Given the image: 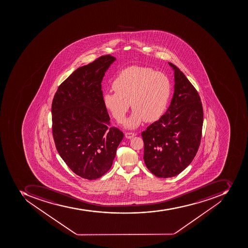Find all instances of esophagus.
Returning <instances> with one entry per match:
<instances>
[{
	"mask_svg": "<svg viewBox=\"0 0 248 248\" xmlns=\"http://www.w3.org/2000/svg\"><path fill=\"white\" fill-rule=\"evenodd\" d=\"M136 133H130V132H127V133H125V138L127 139H131L133 138V137H135L136 136Z\"/></svg>",
	"mask_w": 248,
	"mask_h": 248,
	"instance_id": "1",
	"label": "esophagus"
}]
</instances>
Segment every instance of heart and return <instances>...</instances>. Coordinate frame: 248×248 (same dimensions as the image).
Masks as SVG:
<instances>
[{
  "label": "heart",
  "instance_id": "obj_1",
  "mask_svg": "<svg viewBox=\"0 0 248 248\" xmlns=\"http://www.w3.org/2000/svg\"><path fill=\"white\" fill-rule=\"evenodd\" d=\"M115 93L103 96L104 106L116 121H123L132 106L125 126L137 128L142 121H156L164 113L171 94V83L164 73L146 66H132L119 73L112 82Z\"/></svg>",
  "mask_w": 248,
  "mask_h": 248
}]
</instances>
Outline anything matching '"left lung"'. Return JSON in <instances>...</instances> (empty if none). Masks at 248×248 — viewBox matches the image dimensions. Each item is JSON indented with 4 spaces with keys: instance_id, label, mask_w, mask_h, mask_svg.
<instances>
[{
    "instance_id": "8db88e82",
    "label": "left lung",
    "mask_w": 248,
    "mask_h": 248,
    "mask_svg": "<svg viewBox=\"0 0 248 248\" xmlns=\"http://www.w3.org/2000/svg\"><path fill=\"white\" fill-rule=\"evenodd\" d=\"M174 92L166 113L143 131L145 164L158 178H171L187 168L201 142L203 108L199 93L178 67Z\"/></svg>"
}]
</instances>
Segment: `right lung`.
I'll return each mask as SVG.
<instances>
[{
	"label": "right lung",
	"instance_id": "right-lung-1",
	"mask_svg": "<svg viewBox=\"0 0 248 248\" xmlns=\"http://www.w3.org/2000/svg\"><path fill=\"white\" fill-rule=\"evenodd\" d=\"M115 61L102 56L80 66L59 86L52 103V129L56 148L77 175L99 178L109 170L124 137L104 106L102 81Z\"/></svg>",
	"mask_w": 248,
	"mask_h": 248
}]
</instances>
